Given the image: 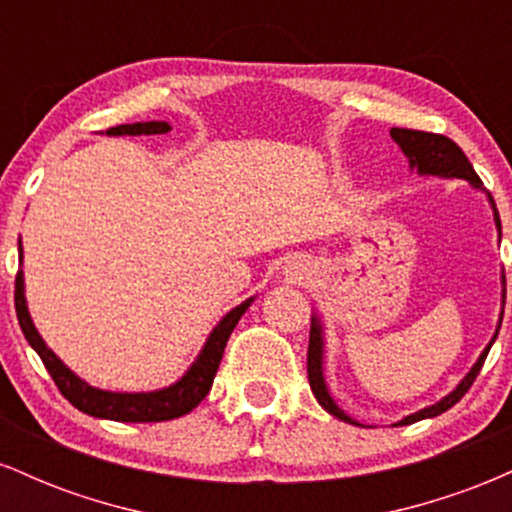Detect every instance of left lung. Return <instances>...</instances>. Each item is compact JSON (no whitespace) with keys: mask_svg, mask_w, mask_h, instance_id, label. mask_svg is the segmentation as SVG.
Masks as SVG:
<instances>
[{"mask_svg":"<svg viewBox=\"0 0 512 512\" xmlns=\"http://www.w3.org/2000/svg\"><path fill=\"white\" fill-rule=\"evenodd\" d=\"M390 137L395 139V144L402 149V154L407 156L409 161V168L416 170L419 175H424V178H443V180H452V178H460V180H467L469 185L474 187V190H484V182L479 180V175L474 173L472 163H469V158L464 156V151L457 146L452 139L443 137V134H431V132H416V129H399V127H392L390 129ZM486 199H489L491 209H493V223H496V231H498V240H501V216H498V209H496V202H493V197L486 192ZM501 315H498V325H496V332H493L491 342L484 346V351H481L477 363H474L472 368L467 370V375L457 383V387L452 392H448L443 399H438L436 404H431V407H424L419 411H414V414L404 416L402 421H397V424L392 426H409V424H416V421L421 419H433V416L443 414V411H448L452 404H457L460 399L464 397V392L469 390L474 383V378L479 375L481 366H484V358L489 354V349L496 342L498 337V330H501V322H503V308H505V274H501ZM308 380H310V390H313V395L317 402H320V407L325 411H330L332 416H337L339 421H346V424H354V426H363L358 424L356 419H351L346 411L339 407L337 402H334L330 387H327V380H325V325H322L320 315L313 313L310 317V342H308Z\"/></svg>","mask_w":512,"mask_h":512,"instance_id":"8db88e82","label":"left lung"}]
</instances>
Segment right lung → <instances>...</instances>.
Instances as JSON below:
<instances>
[{"label": "right lung", "mask_w": 512, "mask_h": 512, "mask_svg": "<svg viewBox=\"0 0 512 512\" xmlns=\"http://www.w3.org/2000/svg\"><path fill=\"white\" fill-rule=\"evenodd\" d=\"M170 125L168 122H134V125H120L108 129L110 137H142V134H168ZM19 262L21 269L16 274V317H19V325L23 337L28 339V344L33 346L35 354L40 356V361L45 363L48 373L55 380V385L60 387V392L76 409L84 411L88 416H96V419H110V421H122V424H151V421H170L178 419V416L190 414L192 409L209 395L211 383H214V375L219 370L223 349H226L228 337H231L233 327L238 325L240 317L245 315V310L250 308L255 296H250L248 301H243L236 308L228 310L226 315L216 322L214 330L209 332L207 342L195 361L190 363V368L180 375L175 383L161 390H149V392H113V390H101V387L88 385L84 378L74 373L67 363L62 361L55 351L45 344V339L40 337V332L35 330L33 317L28 313V301H26V279H23V245L19 238Z\"/></svg>", "instance_id": "obj_1"}]
</instances>
